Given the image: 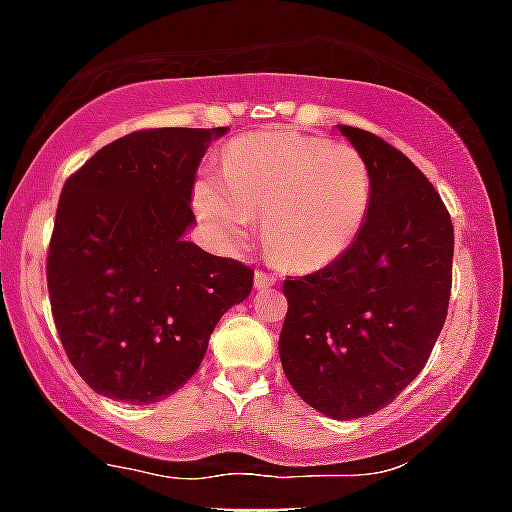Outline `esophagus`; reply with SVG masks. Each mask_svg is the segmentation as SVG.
Instances as JSON below:
<instances>
[{"label": "esophagus", "instance_id": "34e87169", "mask_svg": "<svg viewBox=\"0 0 512 512\" xmlns=\"http://www.w3.org/2000/svg\"><path fill=\"white\" fill-rule=\"evenodd\" d=\"M273 283H276V276H273V273L257 270V273H255V286H257V289H268V286H273Z\"/></svg>", "mask_w": 512, "mask_h": 512}]
</instances>
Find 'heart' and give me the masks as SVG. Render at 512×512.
Returning a JSON list of instances; mask_svg holds the SVG:
<instances>
[{
  "label": "heart",
  "mask_w": 512,
  "mask_h": 512,
  "mask_svg": "<svg viewBox=\"0 0 512 512\" xmlns=\"http://www.w3.org/2000/svg\"><path fill=\"white\" fill-rule=\"evenodd\" d=\"M195 210L223 242L242 244L263 216L268 252L283 268L312 273L349 249L369 208L362 153L325 137L276 130L236 140L221 182L200 179Z\"/></svg>",
  "instance_id": "b5f03b06"
}]
</instances>
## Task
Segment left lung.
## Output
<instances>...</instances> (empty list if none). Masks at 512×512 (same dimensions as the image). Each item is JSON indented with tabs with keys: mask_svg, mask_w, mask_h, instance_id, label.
<instances>
[{
	"mask_svg": "<svg viewBox=\"0 0 512 512\" xmlns=\"http://www.w3.org/2000/svg\"><path fill=\"white\" fill-rule=\"evenodd\" d=\"M338 130L367 161V218L338 260L283 281L278 354L302 401L346 422L385 409L427 364L448 317L453 221L401 150Z\"/></svg>",
	"mask_w": 512,
	"mask_h": 512,
	"instance_id": "obj_1",
	"label": "left lung"
}]
</instances>
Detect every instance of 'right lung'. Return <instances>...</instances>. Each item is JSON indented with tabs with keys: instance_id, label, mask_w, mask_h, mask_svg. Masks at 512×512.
Returning a JSON list of instances; mask_svg holds the SVG:
<instances>
[{
	"instance_id": "obj_1",
	"label": "right lung",
	"mask_w": 512,
	"mask_h": 512,
	"mask_svg": "<svg viewBox=\"0 0 512 512\" xmlns=\"http://www.w3.org/2000/svg\"><path fill=\"white\" fill-rule=\"evenodd\" d=\"M226 127L137 130L64 182L46 257L59 341L77 375L124 403H156L190 380L221 315L255 270L184 242L210 137Z\"/></svg>"
}]
</instances>
